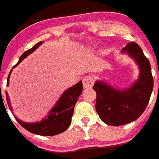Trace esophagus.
Listing matches in <instances>:
<instances>
[{"label": "esophagus", "mask_w": 159, "mask_h": 159, "mask_svg": "<svg viewBox=\"0 0 159 159\" xmlns=\"http://www.w3.org/2000/svg\"><path fill=\"white\" fill-rule=\"evenodd\" d=\"M94 83V77L93 75H87L83 79V85L84 88H89L92 87Z\"/></svg>", "instance_id": "1"}]
</instances>
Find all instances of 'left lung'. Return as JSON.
<instances>
[{
  "instance_id": "obj_1",
  "label": "left lung",
  "mask_w": 159,
  "mask_h": 159,
  "mask_svg": "<svg viewBox=\"0 0 159 159\" xmlns=\"http://www.w3.org/2000/svg\"><path fill=\"white\" fill-rule=\"evenodd\" d=\"M122 52L134 58L140 70L139 80L130 89L117 90L100 81L94 84L96 111L107 125L119 126L132 122L142 115L150 99L153 79L148 58L136 43H129Z\"/></svg>"
}]
</instances>
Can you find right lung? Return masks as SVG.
<instances>
[{"instance_id": "add662e5", "label": "right lung", "mask_w": 159, "mask_h": 159, "mask_svg": "<svg viewBox=\"0 0 159 159\" xmlns=\"http://www.w3.org/2000/svg\"><path fill=\"white\" fill-rule=\"evenodd\" d=\"M42 43H43V42H39L35 44L33 48L23 53L20 57L18 63L15 66H16L18 64H20L28 55L33 52L34 50H36V48H39ZM11 71H12V70L9 74L8 78H7V85L9 84V78H10ZM82 91H83L82 81H80L75 85L72 86L68 89L66 91H65L64 93L61 95V97L60 98V99L57 102L56 106L49 112V115L40 122L25 123L21 120H18L17 118H16V120L25 130H27L28 131L31 132V133H34V134L44 135V136H52V135H56L60 133H62L70 125L71 117L74 112V107L75 106L76 102L78 100ZM6 97L9 107L10 109H11V105L10 103L7 92L6 93Z\"/></svg>"}]
</instances>
